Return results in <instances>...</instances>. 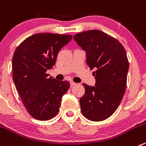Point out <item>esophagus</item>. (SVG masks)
Returning a JSON list of instances; mask_svg holds the SVG:
<instances>
[{"label": "esophagus", "instance_id": "34e87169", "mask_svg": "<svg viewBox=\"0 0 146 146\" xmlns=\"http://www.w3.org/2000/svg\"><path fill=\"white\" fill-rule=\"evenodd\" d=\"M76 85V83H74V82H73V81L70 82V86H75Z\"/></svg>", "mask_w": 146, "mask_h": 146}]
</instances>
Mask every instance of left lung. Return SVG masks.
Segmentation results:
<instances>
[{
    "label": "left lung",
    "mask_w": 146,
    "mask_h": 146,
    "mask_svg": "<svg viewBox=\"0 0 146 146\" xmlns=\"http://www.w3.org/2000/svg\"><path fill=\"white\" fill-rule=\"evenodd\" d=\"M86 52V63L96 78L95 86L83 83L85 94L80 98L83 116L101 121L112 115L125 92L129 68L123 45L115 38L98 30H90L73 36Z\"/></svg>",
    "instance_id": "8db88e82"
}]
</instances>
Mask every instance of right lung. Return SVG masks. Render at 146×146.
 <instances>
[{
	"label": "right lung",
	"mask_w": 146,
	"mask_h": 146,
	"mask_svg": "<svg viewBox=\"0 0 146 146\" xmlns=\"http://www.w3.org/2000/svg\"><path fill=\"white\" fill-rule=\"evenodd\" d=\"M71 35L40 33L24 40L14 52L13 79L28 113L39 121H48L59 111L68 81L57 80L46 71L56 63L60 49Z\"/></svg>",
	"instance_id": "1"
}]
</instances>
